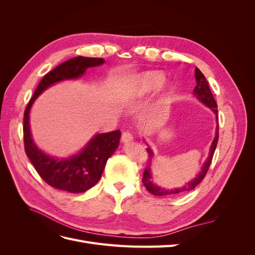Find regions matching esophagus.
<instances>
[{
	"instance_id": "esophagus-1",
	"label": "esophagus",
	"mask_w": 255,
	"mask_h": 255,
	"mask_svg": "<svg viewBox=\"0 0 255 255\" xmlns=\"http://www.w3.org/2000/svg\"><path fill=\"white\" fill-rule=\"evenodd\" d=\"M133 139H134V137L129 132H125L121 136V141L123 143H128L130 141H133Z\"/></svg>"
}]
</instances>
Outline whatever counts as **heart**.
<instances>
[{
  "label": "heart",
  "mask_w": 255,
  "mask_h": 255,
  "mask_svg": "<svg viewBox=\"0 0 255 255\" xmlns=\"http://www.w3.org/2000/svg\"><path fill=\"white\" fill-rule=\"evenodd\" d=\"M165 82V75L159 71H148L141 73L136 79L130 83L128 89L123 92L122 99L128 102L137 101V100L142 99L143 97L148 96L151 92L159 89ZM168 92L161 99L163 103L168 97Z\"/></svg>",
  "instance_id": "1"
}]
</instances>
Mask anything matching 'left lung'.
Here are the masks:
<instances>
[{"instance_id":"left-lung-1","label":"left lung","mask_w":255,"mask_h":255,"mask_svg":"<svg viewBox=\"0 0 255 255\" xmlns=\"http://www.w3.org/2000/svg\"><path fill=\"white\" fill-rule=\"evenodd\" d=\"M195 76H196V82L197 85L194 89V96L199 100L200 102L203 103L205 106H207L208 109H211L214 114L216 115V123H217V126H216V133H215V138L214 140L211 144V148H210V153H208V156L205 159L204 164L202 165L201 170L199 171L198 175L195 177V179H192L191 181H189L188 183H186L185 185L181 187H176V188H171V189H168V188H164V187H160L156 183H154L152 180V171H151V166H152V160H153V155L154 153L151 149V146L148 144V148H146V152L149 153V161H148V165H146V168L144 169V172H143V177H142V183L144 185V187L146 188L149 192H151L152 195L154 196H158V197H168V196H176V195H181L184 194V192H187L190 191L194 188H196L198 185L201 183V181L204 179V176L208 170V168L211 166V161L213 159L214 156V152L216 146H217L218 143V111H217V103H216L215 99L213 97L212 91L210 89V86H208V82L206 81L205 76L203 75V73L199 70L198 68H196L195 70Z\"/></svg>"}]
</instances>
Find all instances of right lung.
Here are the masks:
<instances>
[{
  "label": "right lung",
  "instance_id": "obj_1",
  "mask_svg": "<svg viewBox=\"0 0 255 255\" xmlns=\"http://www.w3.org/2000/svg\"><path fill=\"white\" fill-rule=\"evenodd\" d=\"M104 63L103 58L78 56L60 64L43 76L25 109L23 121L25 153L42 180L56 189L80 194L95 186L101 179L107 159L118 148L121 132L117 129L96 134L79 153L68 157H53L38 148L33 140L29 127L30 109L36 99L52 85L67 80H78L88 68Z\"/></svg>",
  "mask_w": 255,
  "mask_h": 255
}]
</instances>
